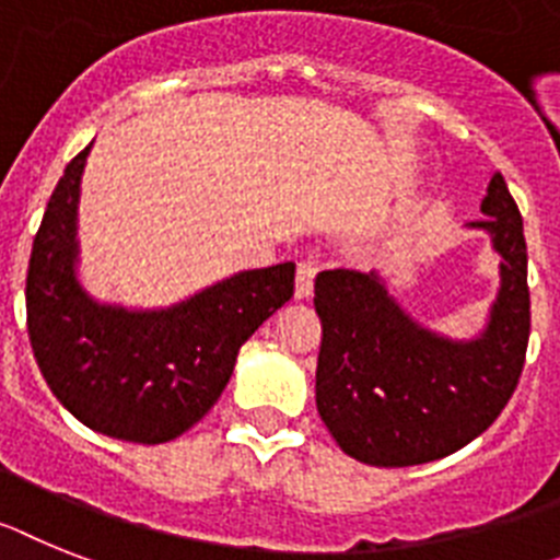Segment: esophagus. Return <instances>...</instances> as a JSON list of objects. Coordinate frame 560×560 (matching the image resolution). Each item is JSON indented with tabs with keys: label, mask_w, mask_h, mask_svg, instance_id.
Instances as JSON below:
<instances>
[{
	"label": "esophagus",
	"mask_w": 560,
	"mask_h": 560,
	"mask_svg": "<svg viewBox=\"0 0 560 560\" xmlns=\"http://www.w3.org/2000/svg\"><path fill=\"white\" fill-rule=\"evenodd\" d=\"M318 265L316 261H299V270H295V299H310L313 295V281H316Z\"/></svg>",
	"instance_id": "1"
}]
</instances>
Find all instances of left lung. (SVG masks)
Masks as SVG:
<instances>
[{"label":"left lung","instance_id":"left-lung-1","mask_svg":"<svg viewBox=\"0 0 560 560\" xmlns=\"http://www.w3.org/2000/svg\"><path fill=\"white\" fill-rule=\"evenodd\" d=\"M481 213L467 230L487 233L501 261L476 336L418 322L384 272H318L316 407L338 447L361 464L439 462L478 439L518 387L529 341L527 242L501 173H492Z\"/></svg>","mask_w":560,"mask_h":560}]
</instances>
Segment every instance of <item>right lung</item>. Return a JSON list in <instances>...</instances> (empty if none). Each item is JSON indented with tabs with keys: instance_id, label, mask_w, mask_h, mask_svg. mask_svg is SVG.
<instances>
[{
	"instance_id": "add662e5",
	"label": "right lung",
	"mask_w": 560,
	"mask_h": 560,
	"mask_svg": "<svg viewBox=\"0 0 560 560\" xmlns=\"http://www.w3.org/2000/svg\"><path fill=\"white\" fill-rule=\"evenodd\" d=\"M91 148L65 167L27 267V332L50 393L107 439L164 444L228 387L242 345L293 299L295 265L233 272L171 307L98 302L79 279V196Z\"/></svg>"
}]
</instances>
